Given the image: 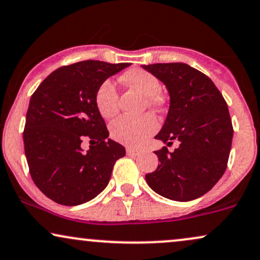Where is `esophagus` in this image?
<instances>
[{
  "instance_id": "34e87169",
  "label": "esophagus",
  "mask_w": 260,
  "mask_h": 260,
  "mask_svg": "<svg viewBox=\"0 0 260 260\" xmlns=\"http://www.w3.org/2000/svg\"><path fill=\"white\" fill-rule=\"evenodd\" d=\"M126 152L128 156H137V154H139L140 151L138 149H134V147H127Z\"/></svg>"
}]
</instances>
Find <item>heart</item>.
Segmentation results:
<instances>
[{"mask_svg":"<svg viewBox=\"0 0 260 260\" xmlns=\"http://www.w3.org/2000/svg\"><path fill=\"white\" fill-rule=\"evenodd\" d=\"M122 80L128 86L136 88L146 98V104L151 108H158L163 104L160 96L162 84L156 75L141 68H133L122 75ZM97 110L106 119L115 116L119 111V93L113 80L107 79L98 86L94 94ZM158 128L156 117L151 114L141 116H120L110 124V136L114 140L124 145L136 146L143 143L147 137Z\"/></svg>","mask_w":260,"mask_h":260,"instance_id":"obj_1","label":"heart"}]
</instances>
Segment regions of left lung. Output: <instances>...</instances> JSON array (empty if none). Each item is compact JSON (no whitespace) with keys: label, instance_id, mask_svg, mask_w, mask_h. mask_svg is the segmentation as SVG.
Returning a JSON list of instances; mask_svg holds the SVG:
<instances>
[{"label":"left lung","instance_id":"8db88e82","mask_svg":"<svg viewBox=\"0 0 260 260\" xmlns=\"http://www.w3.org/2000/svg\"><path fill=\"white\" fill-rule=\"evenodd\" d=\"M167 86L169 111L154 139L163 146L154 153L159 164L146 174L147 185L159 196L188 202L209 192L226 169L233 140V124L222 93L205 74L186 63L143 66Z\"/></svg>","mask_w":260,"mask_h":260}]
</instances>
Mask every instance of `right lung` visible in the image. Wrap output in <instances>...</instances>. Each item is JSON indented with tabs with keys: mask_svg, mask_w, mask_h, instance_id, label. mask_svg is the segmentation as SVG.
I'll return each instance as SVG.
<instances>
[{
	"mask_svg": "<svg viewBox=\"0 0 260 260\" xmlns=\"http://www.w3.org/2000/svg\"><path fill=\"white\" fill-rule=\"evenodd\" d=\"M131 63L81 61L49 74L29 100L25 154L36 186L55 203L80 205L109 183L114 164L126 154L94 104L100 85ZM84 139L96 142L87 151Z\"/></svg>",
	"mask_w": 260,
	"mask_h": 260,
	"instance_id": "add662e5",
	"label": "right lung"
}]
</instances>
